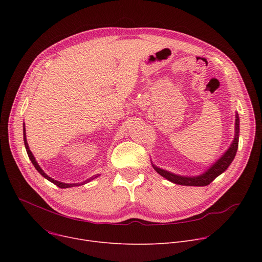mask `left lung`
Listing matches in <instances>:
<instances>
[{
	"instance_id": "left-lung-1",
	"label": "left lung",
	"mask_w": 262,
	"mask_h": 262,
	"mask_svg": "<svg viewBox=\"0 0 262 262\" xmlns=\"http://www.w3.org/2000/svg\"><path fill=\"white\" fill-rule=\"evenodd\" d=\"M239 144V116L236 115V136L235 139H233L230 147L226 150V153L220 158L213 166L203 175L196 176V177H184V176H178L175 174H172L168 171H164L162 169H159L155 166L154 169L157 173H159L164 178H167L168 181L177 184V185H183V186H207L209 185L215 177H217L220 174H222L231 163L237 153Z\"/></svg>"
}]
</instances>
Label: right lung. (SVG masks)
<instances>
[{
  "label": "right lung",
  "mask_w": 262,
  "mask_h": 262,
  "mask_svg": "<svg viewBox=\"0 0 262 262\" xmlns=\"http://www.w3.org/2000/svg\"><path fill=\"white\" fill-rule=\"evenodd\" d=\"M23 139H24V145H25V148H26V152H27V155H29V157H30V159H31V161H32V163L34 164V167L36 168V170L42 175L45 178H47L48 181H50L51 183H53V184H55L56 185L57 187H59V188H70V187H74V186H79V185H84V184H87L88 182H90V181H92V180H94L95 177H98L99 175H93L91 178H89V180H87L86 182H84V183H80V184H63V183H60V182H57V181H54L53 178H51L50 176H48L43 171H42V169H41L40 167H39V164L37 163V161L35 160V157L33 156V154H32V152H31V149H30V147H29V144H27V141H26V135H25V128H24V126H23Z\"/></svg>",
  "instance_id": "obj_1"
}]
</instances>
